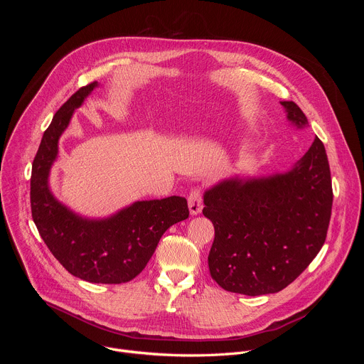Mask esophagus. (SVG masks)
<instances>
[{
	"mask_svg": "<svg viewBox=\"0 0 364 364\" xmlns=\"http://www.w3.org/2000/svg\"><path fill=\"white\" fill-rule=\"evenodd\" d=\"M188 209L193 216L198 215L203 209V194L200 188H193L188 194Z\"/></svg>",
	"mask_w": 364,
	"mask_h": 364,
	"instance_id": "esophagus-1",
	"label": "esophagus"
}]
</instances>
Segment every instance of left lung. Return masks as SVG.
<instances>
[{
	"label": "left lung",
	"instance_id": "left-lung-1",
	"mask_svg": "<svg viewBox=\"0 0 364 364\" xmlns=\"http://www.w3.org/2000/svg\"><path fill=\"white\" fill-rule=\"evenodd\" d=\"M281 105L296 128L308 127L295 102ZM331 205V173L320 138L285 174L226 180L207 190L203 215L215 226L207 259L212 278L250 296L284 289L323 247Z\"/></svg>",
	"mask_w": 364,
	"mask_h": 364
}]
</instances>
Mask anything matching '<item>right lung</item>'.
Masks as SVG:
<instances>
[{
    "label": "right lung",
    "instance_id": "add662e5",
    "mask_svg": "<svg viewBox=\"0 0 364 364\" xmlns=\"http://www.w3.org/2000/svg\"><path fill=\"white\" fill-rule=\"evenodd\" d=\"M96 86L92 82L75 92L43 134L31 168V216L50 252L73 277L93 284H124L142 272L164 232L190 212L184 197L171 196L136 201L105 220H87L50 193L47 178L59 138Z\"/></svg>",
    "mask_w": 364,
    "mask_h": 364
}]
</instances>
